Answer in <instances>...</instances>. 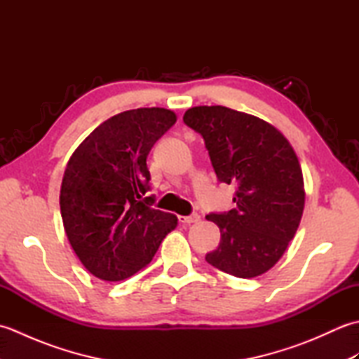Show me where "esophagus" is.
Instances as JSON below:
<instances>
[{
	"label": "esophagus",
	"instance_id": "1",
	"mask_svg": "<svg viewBox=\"0 0 359 359\" xmlns=\"http://www.w3.org/2000/svg\"><path fill=\"white\" fill-rule=\"evenodd\" d=\"M199 220H201V216L197 215V212H193V215L189 216H179V222L182 225H191V224L199 222Z\"/></svg>",
	"mask_w": 359,
	"mask_h": 359
}]
</instances>
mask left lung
<instances>
[{
    "instance_id": "1",
    "label": "left lung",
    "mask_w": 359,
    "mask_h": 359,
    "mask_svg": "<svg viewBox=\"0 0 359 359\" xmlns=\"http://www.w3.org/2000/svg\"><path fill=\"white\" fill-rule=\"evenodd\" d=\"M184 121L203 137L217 180L236 185V207L207 216L220 242L205 259L242 279L269 271L294 238L306 202L292 144L266 121L225 106H196Z\"/></svg>"
}]
</instances>
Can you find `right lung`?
<instances>
[{"instance_id":"obj_1","label":"right lung","mask_w":359,"mask_h":359,"mask_svg":"<svg viewBox=\"0 0 359 359\" xmlns=\"http://www.w3.org/2000/svg\"><path fill=\"white\" fill-rule=\"evenodd\" d=\"M177 117L165 108L120 112L97 126L67 162L60 210L85 269L123 280L147 266L177 217L152 208L147 157Z\"/></svg>"}]
</instances>
